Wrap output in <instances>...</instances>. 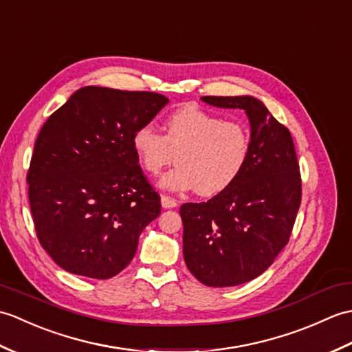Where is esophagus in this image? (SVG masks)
<instances>
[{
    "instance_id": "esophagus-1",
    "label": "esophagus",
    "mask_w": 352,
    "mask_h": 352,
    "mask_svg": "<svg viewBox=\"0 0 352 352\" xmlns=\"http://www.w3.org/2000/svg\"><path fill=\"white\" fill-rule=\"evenodd\" d=\"M161 205L164 209H171V208H176L177 206V200L171 199L168 196H162L161 197Z\"/></svg>"
}]
</instances>
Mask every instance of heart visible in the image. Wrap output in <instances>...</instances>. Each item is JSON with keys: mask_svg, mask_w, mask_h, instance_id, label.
Returning a JSON list of instances; mask_svg holds the SVG:
<instances>
[{"mask_svg": "<svg viewBox=\"0 0 352 352\" xmlns=\"http://www.w3.org/2000/svg\"><path fill=\"white\" fill-rule=\"evenodd\" d=\"M132 149L147 173L158 175L177 155V166L160 179L168 191L197 188L201 196H217L238 181L252 153L245 124L224 120L196 105L171 113L164 135L152 124H142L132 134Z\"/></svg>", "mask_w": 352, "mask_h": 352, "instance_id": "heart-1", "label": "heart"}]
</instances>
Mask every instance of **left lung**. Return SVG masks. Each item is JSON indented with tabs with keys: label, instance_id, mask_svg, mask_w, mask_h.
<instances>
[{
	"label": "left lung",
	"instance_id": "1",
	"mask_svg": "<svg viewBox=\"0 0 352 352\" xmlns=\"http://www.w3.org/2000/svg\"><path fill=\"white\" fill-rule=\"evenodd\" d=\"M217 108L244 110L252 153L228 190L206 203H184V259L210 287L247 283L267 271L287 244L301 203L291 132L254 96H203Z\"/></svg>",
	"mask_w": 352,
	"mask_h": 352
}]
</instances>
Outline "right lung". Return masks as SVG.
Returning <instances> with one entry per match:
<instances>
[{"label": "right lung", "mask_w": 352, "mask_h": 352, "mask_svg": "<svg viewBox=\"0 0 352 352\" xmlns=\"http://www.w3.org/2000/svg\"><path fill=\"white\" fill-rule=\"evenodd\" d=\"M168 104L151 91L76 90L38 132L27 175L37 238L58 267L111 278L161 214L132 149V134Z\"/></svg>", "instance_id": "add662e5"}]
</instances>
